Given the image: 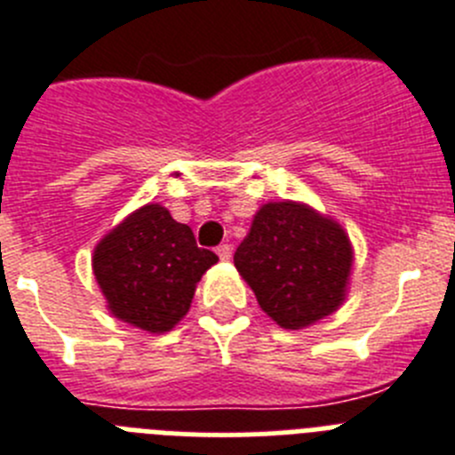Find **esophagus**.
<instances>
[{
  "label": "esophagus",
  "mask_w": 455,
  "mask_h": 455,
  "mask_svg": "<svg viewBox=\"0 0 455 455\" xmlns=\"http://www.w3.org/2000/svg\"><path fill=\"white\" fill-rule=\"evenodd\" d=\"M231 254H233L231 244H220V247H217V256H220L222 260L231 259Z\"/></svg>",
  "instance_id": "esophagus-1"
}]
</instances>
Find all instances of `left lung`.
<instances>
[{
	"instance_id": "obj_1",
	"label": "left lung",
	"mask_w": 455,
	"mask_h": 455,
	"mask_svg": "<svg viewBox=\"0 0 455 455\" xmlns=\"http://www.w3.org/2000/svg\"><path fill=\"white\" fill-rule=\"evenodd\" d=\"M233 263L260 309L276 325L299 330L339 309L353 267V247L334 220L309 205L279 201L256 212Z\"/></svg>"
}]
</instances>
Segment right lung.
I'll use <instances>...</instances> for the list:
<instances>
[{
    "label": "right lung",
    "mask_w": 455,
    "mask_h": 455,
    "mask_svg": "<svg viewBox=\"0 0 455 455\" xmlns=\"http://www.w3.org/2000/svg\"><path fill=\"white\" fill-rule=\"evenodd\" d=\"M217 254L196 247L188 224L148 204L124 220L93 251V275L116 318L169 331L188 314L196 282Z\"/></svg>",
    "instance_id": "add662e5"
}]
</instances>
